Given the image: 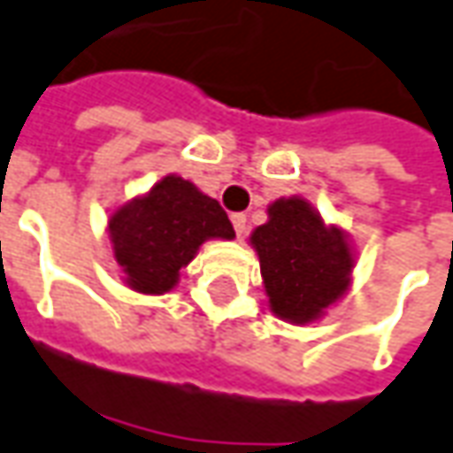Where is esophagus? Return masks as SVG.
Here are the masks:
<instances>
[{
	"label": "esophagus",
	"mask_w": 453,
	"mask_h": 453,
	"mask_svg": "<svg viewBox=\"0 0 453 453\" xmlns=\"http://www.w3.org/2000/svg\"><path fill=\"white\" fill-rule=\"evenodd\" d=\"M232 224L236 236H244L247 234V217L244 214H232Z\"/></svg>",
	"instance_id": "34e87169"
}]
</instances>
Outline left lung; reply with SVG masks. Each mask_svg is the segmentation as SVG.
I'll use <instances>...</instances> for the list:
<instances>
[{
  "instance_id": "8db88e82",
  "label": "left lung",
  "mask_w": 453,
  "mask_h": 453,
  "mask_svg": "<svg viewBox=\"0 0 453 453\" xmlns=\"http://www.w3.org/2000/svg\"><path fill=\"white\" fill-rule=\"evenodd\" d=\"M266 214L249 244L259 257L269 309L281 321L314 324L351 287L357 251L349 234L299 194L272 202Z\"/></svg>"
}]
</instances>
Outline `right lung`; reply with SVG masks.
<instances>
[{
    "label": "right lung",
    "instance_id": "right-lung-1",
    "mask_svg": "<svg viewBox=\"0 0 453 453\" xmlns=\"http://www.w3.org/2000/svg\"><path fill=\"white\" fill-rule=\"evenodd\" d=\"M106 234L121 281L136 294H166L209 239H234V226L217 199L189 179L166 174L154 187L117 206Z\"/></svg>",
    "mask_w": 453,
    "mask_h": 453
}]
</instances>
